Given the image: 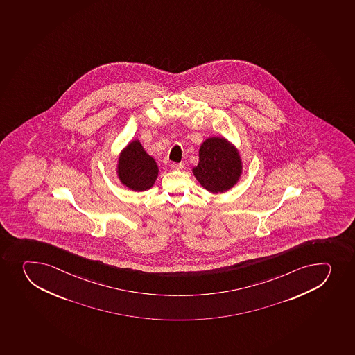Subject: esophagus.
<instances>
[{
  "label": "esophagus",
  "instance_id": "esophagus-1",
  "mask_svg": "<svg viewBox=\"0 0 355 355\" xmlns=\"http://www.w3.org/2000/svg\"><path fill=\"white\" fill-rule=\"evenodd\" d=\"M170 168H171L172 170H178V171H180V170L184 168V165L182 164V163H171Z\"/></svg>",
  "mask_w": 355,
  "mask_h": 355
}]
</instances>
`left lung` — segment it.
Segmentation results:
<instances>
[{"instance_id":"left-lung-1","label":"left lung","mask_w":355,"mask_h":355,"mask_svg":"<svg viewBox=\"0 0 355 355\" xmlns=\"http://www.w3.org/2000/svg\"><path fill=\"white\" fill-rule=\"evenodd\" d=\"M204 189L221 193L232 189L242 173V162L236 148L223 137H209L201 144L199 163L193 168Z\"/></svg>"}]
</instances>
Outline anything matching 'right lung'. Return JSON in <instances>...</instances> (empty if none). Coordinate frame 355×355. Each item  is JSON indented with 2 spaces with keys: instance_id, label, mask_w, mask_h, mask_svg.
I'll list each match as a JSON object with an SVG mask.
<instances>
[{
  "instance_id": "obj_1",
  "label": "right lung",
  "mask_w": 355,
  "mask_h": 355,
  "mask_svg": "<svg viewBox=\"0 0 355 355\" xmlns=\"http://www.w3.org/2000/svg\"><path fill=\"white\" fill-rule=\"evenodd\" d=\"M158 168L154 158L144 151L139 141L127 146L121 153L118 165V175L123 185L133 191H146L154 185Z\"/></svg>"
}]
</instances>
